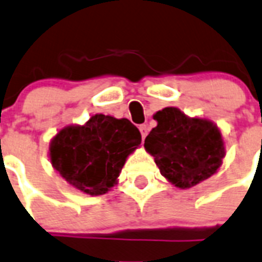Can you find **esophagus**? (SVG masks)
Instances as JSON below:
<instances>
[{
	"instance_id": "esophagus-1",
	"label": "esophagus",
	"mask_w": 262,
	"mask_h": 262,
	"mask_svg": "<svg viewBox=\"0 0 262 262\" xmlns=\"http://www.w3.org/2000/svg\"><path fill=\"white\" fill-rule=\"evenodd\" d=\"M138 129H140V132H141V137H142V140H144V138L146 137V135H148V126H146L145 124L140 125V127H138Z\"/></svg>"
}]
</instances>
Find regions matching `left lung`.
Listing matches in <instances>:
<instances>
[{"label":"left lung","mask_w":262,"mask_h":262,"mask_svg":"<svg viewBox=\"0 0 262 262\" xmlns=\"http://www.w3.org/2000/svg\"><path fill=\"white\" fill-rule=\"evenodd\" d=\"M157 126L145 138V149L155 157L161 175L179 188L208 179L225 156L222 136L207 120L188 118L176 107L155 114Z\"/></svg>","instance_id":"left-lung-1"}]
</instances>
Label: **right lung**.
<instances>
[{
  "mask_svg": "<svg viewBox=\"0 0 262 262\" xmlns=\"http://www.w3.org/2000/svg\"><path fill=\"white\" fill-rule=\"evenodd\" d=\"M140 144L141 135L130 121L95 114L83 126L61 129L51 141L50 157L71 186L89 195H103Z\"/></svg>",
  "mask_w": 262,
  "mask_h": 262,
  "instance_id": "1",
  "label": "right lung"
}]
</instances>
